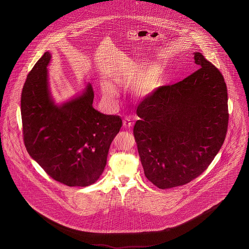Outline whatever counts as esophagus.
I'll return each mask as SVG.
<instances>
[{
	"instance_id": "34e87169",
	"label": "esophagus",
	"mask_w": 249,
	"mask_h": 249,
	"mask_svg": "<svg viewBox=\"0 0 249 249\" xmlns=\"http://www.w3.org/2000/svg\"><path fill=\"white\" fill-rule=\"evenodd\" d=\"M131 126H132V122L130 121V119L125 118V119H123V127H124V128L129 129Z\"/></svg>"
}]
</instances>
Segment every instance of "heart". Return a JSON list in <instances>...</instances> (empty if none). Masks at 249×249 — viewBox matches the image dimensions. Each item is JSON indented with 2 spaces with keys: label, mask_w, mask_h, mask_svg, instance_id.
<instances>
[{
  "label": "heart",
  "mask_w": 249,
  "mask_h": 249,
  "mask_svg": "<svg viewBox=\"0 0 249 249\" xmlns=\"http://www.w3.org/2000/svg\"><path fill=\"white\" fill-rule=\"evenodd\" d=\"M142 71L143 66L133 62L125 71L118 74L115 80L118 83L128 86L136 79L132 84V89L137 96L144 98L152 94L159 87L160 83V71L158 68H152L143 72ZM103 90L109 97L115 98L117 96V90L111 84H103Z\"/></svg>",
  "instance_id": "obj_1"
}]
</instances>
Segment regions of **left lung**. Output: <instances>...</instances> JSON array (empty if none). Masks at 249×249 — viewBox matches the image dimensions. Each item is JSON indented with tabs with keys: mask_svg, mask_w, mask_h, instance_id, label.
<instances>
[{
	"mask_svg": "<svg viewBox=\"0 0 249 249\" xmlns=\"http://www.w3.org/2000/svg\"><path fill=\"white\" fill-rule=\"evenodd\" d=\"M198 70L161 86L137 107L133 128L144 176L160 190L190 183L221 148L229 123L228 92L220 71L194 53Z\"/></svg>",
	"mask_w": 249,
	"mask_h": 249,
	"instance_id": "left-lung-1",
	"label": "left lung"
}]
</instances>
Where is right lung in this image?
<instances>
[{
  "mask_svg": "<svg viewBox=\"0 0 249 249\" xmlns=\"http://www.w3.org/2000/svg\"><path fill=\"white\" fill-rule=\"evenodd\" d=\"M46 52L29 72L21 93L24 144L30 156L54 180L69 187H87L102 176L110 144L119 133V116L95 110L94 92L61 107L54 106L48 86Z\"/></svg>",
  "mask_w": 249,
  "mask_h": 249,
  "instance_id": "right-lung-1",
  "label": "right lung"
}]
</instances>
